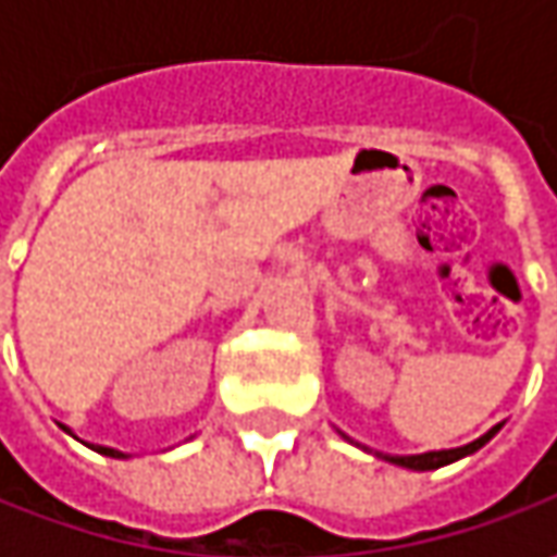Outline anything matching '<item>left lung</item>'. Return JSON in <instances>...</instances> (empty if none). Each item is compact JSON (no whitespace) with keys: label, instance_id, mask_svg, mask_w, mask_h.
<instances>
[{"label":"left lung","instance_id":"1","mask_svg":"<svg viewBox=\"0 0 557 557\" xmlns=\"http://www.w3.org/2000/svg\"><path fill=\"white\" fill-rule=\"evenodd\" d=\"M496 431H499V424L493 431H486L481 440H474L468 446H459V449H440V453H421V456H387V459L394 461V465H403V468H412V471H434V468H443L449 461H459L465 456H471V453H478L483 443H490V440L496 437Z\"/></svg>","mask_w":557,"mask_h":557}]
</instances>
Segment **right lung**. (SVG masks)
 <instances>
[{"instance_id":"add662e5","label":"right lung","mask_w":557,"mask_h":557,"mask_svg":"<svg viewBox=\"0 0 557 557\" xmlns=\"http://www.w3.org/2000/svg\"><path fill=\"white\" fill-rule=\"evenodd\" d=\"M96 453H101V456H114V459H123V453H117V449H108V446H92Z\"/></svg>"}]
</instances>
